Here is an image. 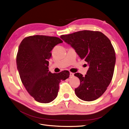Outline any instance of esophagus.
I'll return each instance as SVG.
<instances>
[{"label": "esophagus", "mask_w": 129, "mask_h": 129, "mask_svg": "<svg viewBox=\"0 0 129 129\" xmlns=\"http://www.w3.org/2000/svg\"><path fill=\"white\" fill-rule=\"evenodd\" d=\"M74 77V73H72V72H70V78H73Z\"/></svg>", "instance_id": "1"}]
</instances>
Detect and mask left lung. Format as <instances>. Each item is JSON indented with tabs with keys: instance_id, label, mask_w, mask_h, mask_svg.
Here are the masks:
<instances>
[{
	"instance_id": "left-lung-1",
	"label": "left lung",
	"mask_w": 129,
	"mask_h": 129,
	"mask_svg": "<svg viewBox=\"0 0 129 129\" xmlns=\"http://www.w3.org/2000/svg\"><path fill=\"white\" fill-rule=\"evenodd\" d=\"M60 38L89 65L85 76L74 74L80 81L75 89L76 95L84 101L98 99L105 92L113 76L116 57L110 40L101 32L89 30L61 35Z\"/></svg>"
}]
</instances>
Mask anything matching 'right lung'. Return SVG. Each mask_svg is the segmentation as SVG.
Listing matches in <instances>:
<instances>
[{
  "instance_id": "obj_1",
  "label": "right lung",
  "mask_w": 129,
  "mask_h": 129,
  "mask_svg": "<svg viewBox=\"0 0 129 129\" xmlns=\"http://www.w3.org/2000/svg\"><path fill=\"white\" fill-rule=\"evenodd\" d=\"M62 42L58 37L36 35L25 37L19 46L16 64L21 81L38 102L49 103L54 101L61 80L69 77L68 71L52 74L48 70L51 51Z\"/></svg>"
}]
</instances>
